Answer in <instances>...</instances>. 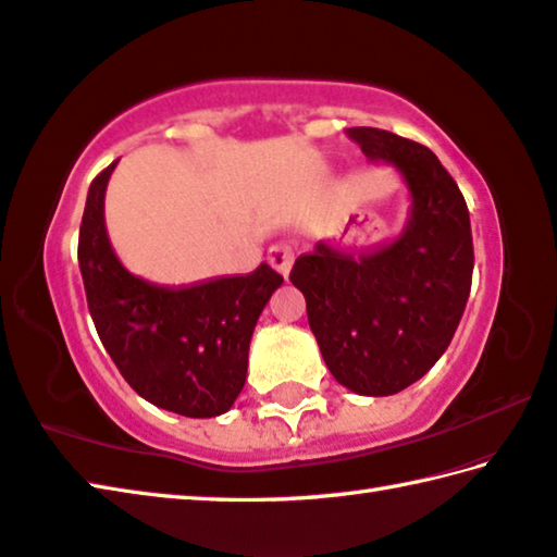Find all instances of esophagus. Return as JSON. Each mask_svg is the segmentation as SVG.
<instances>
[{
    "mask_svg": "<svg viewBox=\"0 0 557 557\" xmlns=\"http://www.w3.org/2000/svg\"><path fill=\"white\" fill-rule=\"evenodd\" d=\"M268 262L280 272L282 277H287L292 265H295V252H292V248L287 244H277V246L270 248Z\"/></svg>",
    "mask_w": 557,
    "mask_h": 557,
    "instance_id": "34e87169",
    "label": "esophagus"
}]
</instances>
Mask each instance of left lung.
<instances>
[{"instance_id":"1","label":"left lung","mask_w":557,"mask_h":557,"mask_svg":"<svg viewBox=\"0 0 557 557\" xmlns=\"http://www.w3.org/2000/svg\"><path fill=\"white\" fill-rule=\"evenodd\" d=\"M368 160L392 163L409 191L401 234L368 252L319 240L289 272L307 299L321 356L338 384L389 397L436 366L450 346L472 285L468 205L426 146L392 131L356 126Z\"/></svg>"}]
</instances>
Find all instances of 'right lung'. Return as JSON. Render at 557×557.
Masks as SVG:
<instances>
[{
  "mask_svg": "<svg viewBox=\"0 0 557 557\" xmlns=\"http://www.w3.org/2000/svg\"><path fill=\"white\" fill-rule=\"evenodd\" d=\"M114 168L89 185L77 246L99 338L146 401L189 419L221 417L244 389L252 329L282 275L262 262L250 275L189 287L136 277L111 248L104 224V195Z\"/></svg>",
  "mask_w": 557,
  "mask_h": 557,
  "instance_id": "right-lung-1",
  "label": "right lung"
}]
</instances>
